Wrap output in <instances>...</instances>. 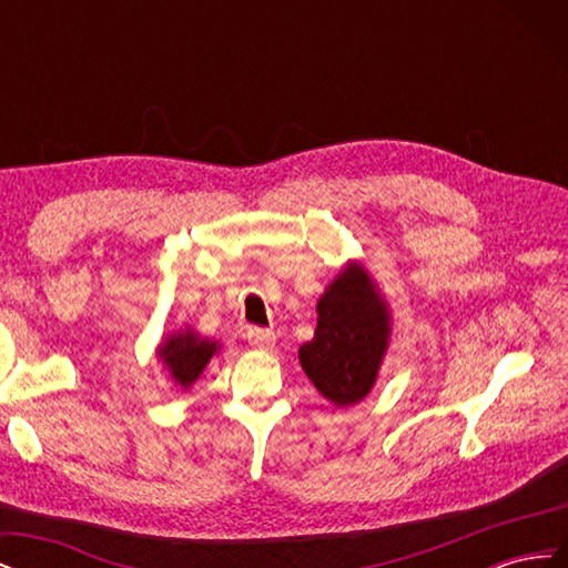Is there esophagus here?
Wrapping results in <instances>:
<instances>
[{
  "mask_svg": "<svg viewBox=\"0 0 568 568\" xmlns=\"http://www.w3.org/2000/svg\"><path fill=\"white\" fill-rule=\"evenodd\" d=\"M251 346L255 348H263V351H270L274 346V332L270 329H261V326H248L246 332Z\"/></svg>",
  "mask_w": 568,
  "mask_h": 568,
  "instance_id": "esophagus-1",
  "label": "esophagus"
}]
</instances>
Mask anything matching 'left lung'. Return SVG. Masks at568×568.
<instances>
[{
	"mask_svg": "<svg viewBox=\"0 0 568 568\" xmlns=\"http://www.w3.org/2000/svg\"><path fill=\"white\" fill-rule=\"evenodd\" d=\"M390 338L388 307L365 267L351 263L317 303L315 338L301 346V367L336 407L372 390Z\"/></svg>",
	"mask_w": 568,
	"mask_h": 568,
	"instance_id": "left-lung-1",
	"label": "left lung"
}]
</instances>
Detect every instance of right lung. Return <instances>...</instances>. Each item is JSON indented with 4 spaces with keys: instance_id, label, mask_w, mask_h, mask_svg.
<instances>
[{
    "instance_id": "obj_1",
    "label": "right lung",
    "mask_w": 568,
    "mask_h": 568,
    "mask_svg": "<svg viewBox=\"0 0 568 568\" xmlns=\"http://www.w3.org/2000/svg\"><path fill=\"white\" fill-rule=\"evenodd\" d=\"M215 351H217L215 341L201 338L192 329H186V332L168 336L161 343L159 357L163 359L170 376H173V382L186 390L199 379Z\"/></svg>"
}]
</instances>
